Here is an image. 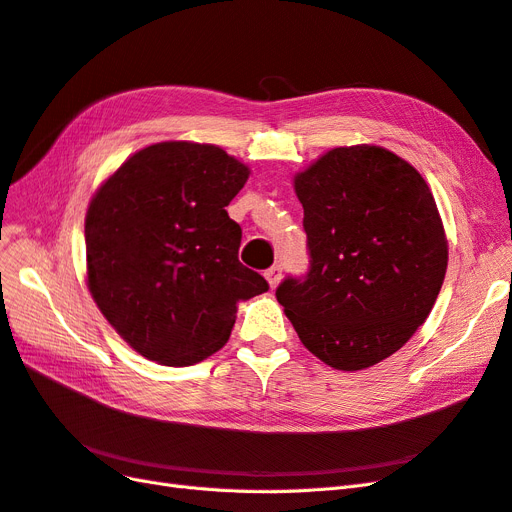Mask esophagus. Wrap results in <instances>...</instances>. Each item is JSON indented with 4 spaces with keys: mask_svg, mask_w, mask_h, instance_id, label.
<instances>
[{
    "mask_svg": "<svg viewBox=\"0 0 512 512\" xmlns=\"http://www.w3.org/2000/svg\"><path fill=\"white\" fill-rule=\"evenodd\" d=\"M265 277H267V282H269L271 288H277V284H280V280H282V267L273 265L271 269L265 271Z\"/></svg>",
    "mask_w": 512,
    "mask_h": 512,
    "instance_id": "1",
    "label": "esophagus"
}]
</instances>
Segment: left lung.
Returning <instances> with one entry per match:
<instances>
[{"label": "left lung", "mask_w": 512, "mask_h": 512, "mask_svg": "<svg viewBox=\"0 0 512 512\" xmlns=\"http://www.w3.org/2000/svg\"><path fill=\"white\" fill-rule=\"evenodd\" d=\"M309 273L275 290L303 346L359 371L389 359L427 320L448 241L429 185L378 145L335 147L294 175Z\"/></svg>", "instance_id": "1"}]
</instances>
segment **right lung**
Masks as SVG:
<instances>
[{"label":"right lung","mask_w":512,"mask_h":512,"mask_svg":"<svg viewBox=\"0 0 512 512\" xmlns=\"http://www.w3.org/2000/svg\"><path fill=\"white\" fill-rule=\"evenodd\" d=\"M247 177L222 147L164 141L136 151L91 198L89 292L145 359H207L228 342L237 305L269 290L239 262L241 226L226 213Z\"/></svg>","instance_id":"1"}]
</instances>
